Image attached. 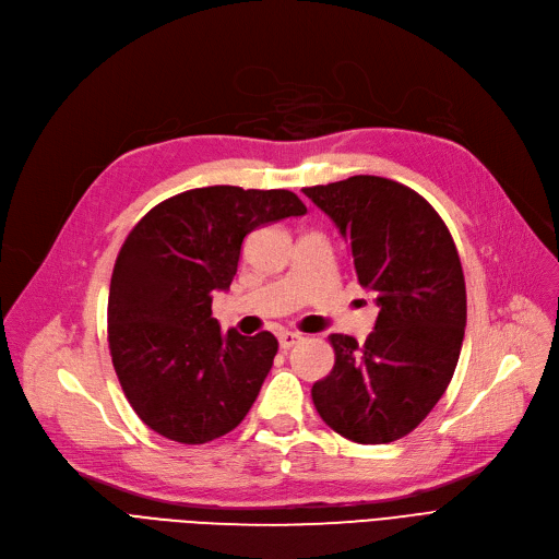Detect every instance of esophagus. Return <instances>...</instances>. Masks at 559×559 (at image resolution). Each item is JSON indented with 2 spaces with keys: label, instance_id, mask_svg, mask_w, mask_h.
I'll return each instance as SVG.
<instances>
[{
  "label": "esophagus",
  "instance_id": "obj_1",
  "mask_svg": "<svg viewBox=\"0 0 559 559\" xmlns=\"http://www.w3.org/2000/svg\"><path fill=\"white\" fill-rule=\"evenodd\" d=\"M297 342H301V335H299V333H292V331L278 333V344H281L283 350H289Z\"/></svg>",
  "mask_w": 559,
  "mask_h": 559
}]
</instances>
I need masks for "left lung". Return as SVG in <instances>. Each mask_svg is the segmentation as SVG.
Segmentation results:
<instances>
[{
	"label": "left lung",
	"mask_w": 559,
	"mask_h": 559,
	"mask_svg": "<svg viewBox=\"0 0 559 559\" xmlns=\"http://www.w3.org/2000/svg\"><path fill=\"white\" fill-rule=\"evenodd\" d=\"M304 194L335 222L378 306L365 344L329 337L335 365L312 385V403L350 442H394L428 417L457 367L466 287L455 242L421 194L383 176H350Z\"/></svg>",
	"instance_id": "1"
}]
</instances>
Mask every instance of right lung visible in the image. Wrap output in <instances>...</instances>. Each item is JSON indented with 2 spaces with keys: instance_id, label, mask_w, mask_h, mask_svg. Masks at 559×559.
<instances>
[{
  "instance_id": "right-lung-1",
  "label": "right lung",
  "mask_w": 559,
  "mask_h": 559,
  "mask_svg": "<svg viewBox=\"0 0 559 559\" xmlns=\"http://www.w3.org/2000/svg\"><path fill=\"white\" fill-rule=\"evenodd\" d=\"M306 215L289 190L211 186L165 199L129 233L108 295V348L135 415L179 444L230 432L251 409L278 342L222 331L213 295L228 289L247 235Z\"/></svg>"
}]
</instances>
